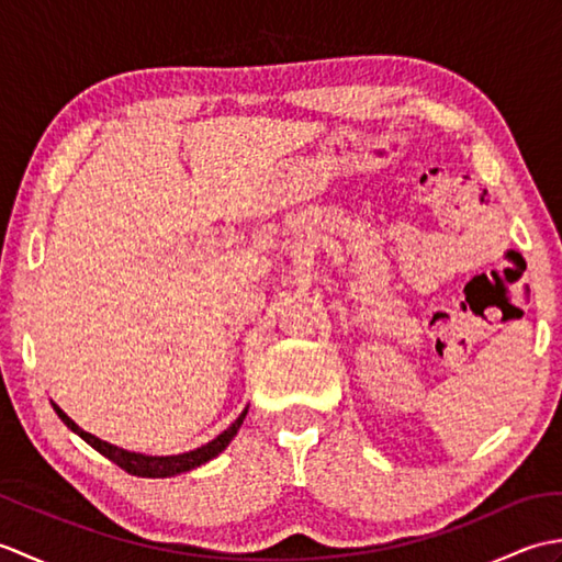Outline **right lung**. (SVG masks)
I'll return each instance as SVG.
<instances>
[{
  "label": "right lung",
  "instance_id": "right-lung-1",
  "mask_svg": "<svg viewBox=\"0 0 562 562\" xmlns=\"http://www.w3.org/2000/svg\"><path fill=\"white\" fill-rule=\"evenodd\" d=\"M53 408L59 417H63V423L71 429V432H77L83 441H89L93 449L103 453L105 459H111L113 463L121 465L123 471L133 473V475H142V479H166V475L186 473L190 469H198V465H202V463H207L210 459L217 457L220 451L226 449V445H229V441L234 439V435L238 432V427H241L244 417L248 413V408H246L229 427L224 429L220 437H214L212 441H207L205 447L186 451V453H176V457H145V453H135V451H127V449H121V447H113V445H109V441H103L99 437L83 432V429L75 420H69V417L63 411H59L57 405H53Z\"/></svg>",
  "mask_w": 562,
  "mask_h": 562
}]
</instances>
